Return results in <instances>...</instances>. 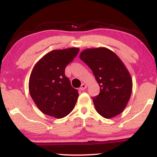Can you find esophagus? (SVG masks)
<instances>
[{"label": "esophagus", "mask_w": 157, "mask_h": 157, "mask_svg": "<svg viewBox=\"0 0 157 157\" xmlns=\"http://www.w3.org/2000/svg\"><path fill=\"white\" fill-rule=\"evenodd\" d=\"M86 87H87L86 84L82 83V85H81V86H80V90H81V91H83V90H85V89H86Z\"/></svg>", "instance_id": "1"}]
</instances>
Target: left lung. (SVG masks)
Returning a JSON list of instances; mask_svg holds the SVG:
<instances>
[{"mask_svg": "<svg viewBox=\"0 0 157 157\" xmlns=\"http://www.w3.org/2000/svg\"><path fill=\"white\" fill-rule=\"evenodd\" d=\"M81 60L93 71L100 87L92 98L96 111L105 118L122 112L132 91V80L123 63L106 48H88L80 53Z\"/></svg>", "mask_w": 157, "mask_h": 157, "instance_id": "8db88e82", "label": "left lung"}]
</instances>
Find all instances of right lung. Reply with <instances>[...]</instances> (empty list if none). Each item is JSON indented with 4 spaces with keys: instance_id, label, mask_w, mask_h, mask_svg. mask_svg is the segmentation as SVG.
Returning <instances> with one entry per match:
<instances>
[{
    "instance_id": "obj_1",
    "label": "right lung",
    "mask_w": 157,
    "mask_h": 157,
    "mask_svg": "<svg viewBox=\"0 0 157 157\" xmlns=\"http://www.w3.org/2000/svg\"><path fill=\"white\" fill-rule=\"evenodd\" d=\"M78 52V48L53 50L44 56L32 70L29 90L36 105L45 114L63 118L75 107L79 93L65 75V68Z\"/></svg>"
}]
</instances>
